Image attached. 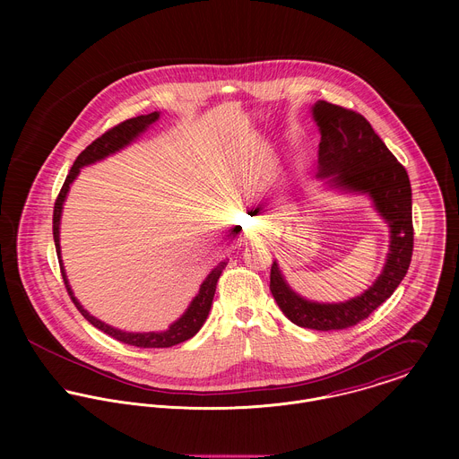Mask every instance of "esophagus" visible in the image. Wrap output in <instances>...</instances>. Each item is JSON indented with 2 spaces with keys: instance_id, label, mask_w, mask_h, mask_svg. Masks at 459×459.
I'll return each mask as SVG.
<instances>
[{
  "instance_id": "1",
  "label": "esophagus",
  "mask_w": 459,
  "mask_h": 459,
  "mask_svg": "<svg viewBox=\"0 0 459 459\" xmlns=\"http://www.w3.org/2000/svg\"><path fill=\"white\" fill-rule=\"evenodd\" d=\"M256 237H258V231H256V230H253V228L246 230V231H244V235H242V238H244V240H253V238H256Z\"/></svg>"
}]
</instances>
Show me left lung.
Listing matches in <instances>:
<instances>
[{
    "label": "left lung",
    "instance_id": "left-lung-1",
    "mask_svg": "<svg viewBox=\"0 0 459 459\" xmlns=\"http://www.w3.org/2000/svg\"><path fill=\"white\" fill-rule=\"evenodd\" d=\"M313 115L322 134L318 177L327 178L333 187L371 196L391 226V251L375 284L348 302L304 300L286 284L275 262L270 268V291L281 311L295 325L341 330L366 320L393 295L408 272L413 253L411 187L406 169L360 113L318 100Z\"/></svg>",
    "mask_w": 459,
    "mask_h": 459
}]
</instances>
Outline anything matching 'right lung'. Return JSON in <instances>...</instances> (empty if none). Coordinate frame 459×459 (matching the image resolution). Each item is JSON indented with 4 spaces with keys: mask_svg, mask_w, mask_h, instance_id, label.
Here are the masks:
<instances>
[{
    "mask_svg": "<svg viewBox=\"0 0 459 459\" xmlns=\"http://www.w3.org/2000/svg\"><path fill=\"white\" fill-rule=\"evenodd\" d=\"M159 118V113H150V115H141L135 117L131 120H126L118 126H115L113 129L104 132L100 137H97L91 144H88L75 159L74 166L70 168L68 175H66L64 187L60 191V195L56 197L55 203V212H53V237H55V246H56V255H58V262H60V270H62V277L65 282L66 291L74 302V306L79 309V313L93 325V327L102 330L104 333L115 337L120 342L131 344V346H137V348H169L175 344H180L187 339H191L193 335H196L197 330L203 327L208 311L212 307V300L215 295V288H217V281L224 270V266L228 264L226 262H221L204 279V282L199 288V293L195 297V300L191 302L189 309L186 311V315L175 322L171 327L168 328L166 332H146V333H132V332H124L118 328L109 327L106 324H102L100 320L93 318L88 311L82 309V306L77 302V299L74 297L68 281H66L65 270L62 264V256H60V217H62V208H64V201H65L66 193L70 184L75 180V177L79 175V169L82 166H88L91 162H97L104 157H108L109 153L118 152L120 148H124L126 144H129L132 139L144 131L150 124H153Z\"/></svg>",
    "mask_w": 459,
    "mask_h": 459,
    "instance_id": "1",
    "label": "right lung"
}]
</instances>
